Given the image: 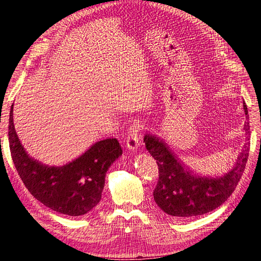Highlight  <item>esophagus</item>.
I'll list each match as a JSON object with an SVG mask.
<instances>
[{"instance_id":"obj_1","label":"esophagus","mask_w":261,"mask_h":261,"mask_svg":"<svg viewBox=\"0 0 261 261\" xmlns=\"http://www.w3.org/2000/svg\"><path fill=\"white\" fill-rule=\"evenodd\" d=\"M141 124L138 122H134L133 125L128 128L127 134H126V146H127L128 150L130 151H136L140 145V136H139V132L141 129Z\"/></svg>"}]
</instances>
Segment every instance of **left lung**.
<instances>
[{
	"instance_id": "8db88e82",
	"label": "left lung",
	"mask_w": 261,
	"mask_h": 261,
	"mask_svg": "<svg viewBox=\"0 0 261 261\" xmlns=\"http://www.w3.org/2000/svg\"><path fill=\"white\" fill-rule=\"evenodd\" d=\"M245 114L248 115L244 105ZM245 135H250L249 123L244 124ZM144 141L148 152L156 160L159 180L153 198L159 208L175 219H187L215 210L232 195L247 162L249 143H245L233 168L221 176H201L187 170L158 137L146 134Z\"/></svg>"
}]
</instances>
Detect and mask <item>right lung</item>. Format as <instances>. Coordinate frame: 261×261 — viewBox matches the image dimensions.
Listing matches in <instances>:
<instances>
[{"label": "right lung", "mask_w": 261, "mask_h": 261, "mask_svg": "<svg viewBox=\"0 0 261 261\" xmlns=\"http://www.w3.org/2000/svg\"><path fill=\"white\" fill-rule=\"evenodd\" d=\"M9 140L15 168L30 194L45 207L70 217L84 216L97 206L107 171L122 155L118 141L107 138L60 167L43 164L30 156L21 145L14 126L13 106Z\"/></svg>", "instance_id": "right-lung-1"}]
</instances>
